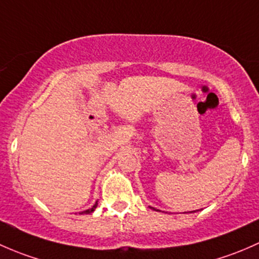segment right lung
<instances>
[{
    "label": "right lung",
    "instance_id": "add662e5",
    "mask_svg": "<svg viewBox=\"0 0 259 259\" xmlns=\"http://www.w3.org/2000/svg\"><path fill=\"white\" fill-rule=\"evenodd\" d=\"M96 207H97V203H96L95 206H93L92 208H91V209H87V210H84V212H82V213H91V212H93V210H95Z\"/></svg>",
    "mask_w": 259,
    "mask_h": 259
}]
</instances>
